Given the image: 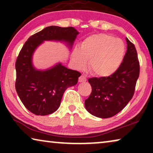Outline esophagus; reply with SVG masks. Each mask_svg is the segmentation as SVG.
Masks as SVG:
<instances>
[{"instance_id":"1","label":"esophagus","mask_w":153,"mask_h":153,"mask_svg":"<svg viewBox=\"0 0 153 153\" xmlns=\"http://www.w3.org/2000/svg\"><path fill=\"white\" fill-rule=\"evenodd\" d=\"M86 81V78L83 76V75H81V76L79 78V82H85Z\"/></svg>"}]
</instances>
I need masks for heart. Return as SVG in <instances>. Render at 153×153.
<instances>
[{"label":"heart","instance_id":"heart-1","mask_svg":"<svg viewBox=\"0 0 153 153\" xmlns=\"http://www.w3.org/2000/svg\"><path fill=\"white\" fill-rule=\"evenodd\" d=\"M122 40L110 35L100 33L85 39L80 49L73 52V61L78 69L84 68L89 60V68L97 76L106 77L118 70L125 56Z\"/></svg>","mask_w":153,"mask_h":153}]
</instances>
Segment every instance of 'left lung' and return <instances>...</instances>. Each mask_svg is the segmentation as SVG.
Returning a JSON list of instances; mask_svg holds the SVG:
<instances>
[{
    "mask_svg": "<svg viewBox=\"0 0 153 153\" xmlns=\"http://www.w3.org/2000/svg\"><path fill=\"white\" fill-rule=\"evenodd\" d=\"M127 51L118 70L106 77L88 79L92 87L85 106L90 114L108 118L122 111L132 98L140 66L134 45L126 37Z\"/></svg>",
    "mask_w": 153,
    "mask_h": 153,
    "instance_id": "obj_1",
    "label": "left lung"
}]
</instances>
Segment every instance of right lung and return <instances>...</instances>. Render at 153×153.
I'll use <instances>...</instances> for the list:
<instances>
[{
  "mask_svg": "<svg viewBox=\"0 0 153 153\" xmlns=\"http://www.w3.org/2000/svg\"><path fill=\"white\" fill-rule=\"evenodd\" d=\"M79 32L73 27L48 26L28 39L15 63L16 93L27 109L37 116L53 114L59 108L68 88L78 82L81 73L58 63L46 70H36L32 58L35 50L44 41H60L72 47Z\"/></svg>",
  "mask_w": 153,
  "mask_h": 153,
  "instance_id": "obj_1",
  "label": "right lung"
}]
</instances>
